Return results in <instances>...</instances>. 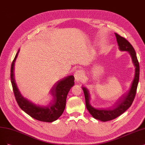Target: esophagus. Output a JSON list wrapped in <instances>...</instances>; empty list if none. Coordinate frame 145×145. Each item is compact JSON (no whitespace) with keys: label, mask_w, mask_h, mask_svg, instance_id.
Listing matches in <instances>:
<instances>
[{"label":"esophagus","mask_w":145,"mask_h":145,"mask_svg":"<svg viewBox=\"0 0 145 145\" xmlns=\"http://www.w3.org/2000/svg\"><path fill=\"white\" fill-rule=\"evenodd\" d=\"M75 80L77 82H79L81 80H82L83 78V72L82 71H77L74 74Z\"/></svg>","instance_id":"obj_1"}]
</instances>
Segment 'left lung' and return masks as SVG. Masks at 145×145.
<instances>
[{
	"label": "left lung",
	"instance_id": "left-lung-1",
	"mask_svg": "<svg viewBox=\"0 0 145 145\" xmlns=\"http://www.w3.org/2000/svg\"><path fill=\"white\" fill-rule=\"evenodd\" d=\"M115 34L117 38V41L120 50L121 51L128 52L131 57L133 64H134L135 67V78L133 81L129 91L123 97H121L118 102H117L115 107L109 109H98L93 107L90 105V93L88 89L84 88V87L82 88L85 96L86 105L87 109H88L90 114L94 118L99 120L101 121H104V122L116 118L121 114H123L127 109L130 107L136 96L138 80H139V63H138L137 58L135 49L133 48L130 42L127 41L125 38L120 36L117 33H115Z\"/></svg>",
	"mask_w": 145,
	"mask_h": 145
}]
</instances>
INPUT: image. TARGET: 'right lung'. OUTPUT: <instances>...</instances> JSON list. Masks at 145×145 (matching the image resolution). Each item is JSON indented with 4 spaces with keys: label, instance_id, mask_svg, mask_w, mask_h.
<instances>
[{
    "label": "right lung",
    "instance_id": "add662e5",
    "mask_svg": "<svg viewBox=\"0 0 145 145\" xmlns=\"http://www.w3.org/2000/svg\"><path fill=\"white\" fill-rule=\"evenodd\" d=\"M20 50L16 53L10 68V81L15 99L21 109L32 118L43 122L51 123L62 114L66 105L67 96L74 84V77L69 76L57 82L51 90L53 101L48 106H41L33 103L23 97L15 83L14 65Z\"/></svg>",
    "mask_w": 145,
    "mask_h": 145
}]
</instances>
